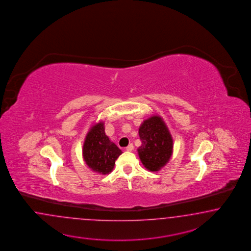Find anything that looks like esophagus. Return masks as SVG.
Listing matches in <instances>:
<instances>
[{
	"label": "esophagus",
	"instance_id": "1",
	"mask_svg": "<svg viewBox=\"0 0 251 251\" xmlns=\"http://www.w3.org/2000/svg\"><path fill=\"white\" fill-rule=\"evenodd\" d=\"M133 148H134L133 145H129V146H127V147H126V151H128V152H131V151L133 150Z\"/></svg>",
	"mask_w": 251,
	"mask_h": 251
}]
</instances>
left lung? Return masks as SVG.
I'll return each mask as SVG.
<instances>
[{
    "mask_svg": "<svg viewBox=\"0 0 251 251\" xmlns=\"http://www.w3.org/2000/svg\"><path fill=\"white\" fill-rule=\"evenodd\" d=\"M142 145L138 154L143 165L150 171H158L167 165L173 152V139L166 123L159 116L145 120L139 128Z\"/></svg>",
    "mask_w": 251,
    "mask_h": 251,
    "instance_id": "left-lung-1",
    "label": "left lung"
}]
</instances>
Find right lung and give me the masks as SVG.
Masks as SVG:
<instances>
[{
    "mask_svg": "<svg viewBox=\"0 0 251 251\" xmlns=\"http://www.w3.org/2000/svg\"><path fill=\"white\" fill-rule=\"evenodd\" d=\"M122 153V150L106 136L104 122L95 124L87 132L83 146V157L94 172L109 174L114 168L115 161Z\"/></svg>",
    "mask_w": 251,
    "mask_h": 251,
    "instance_id": "1",
    "label": "right lung"
}]
</instances>
